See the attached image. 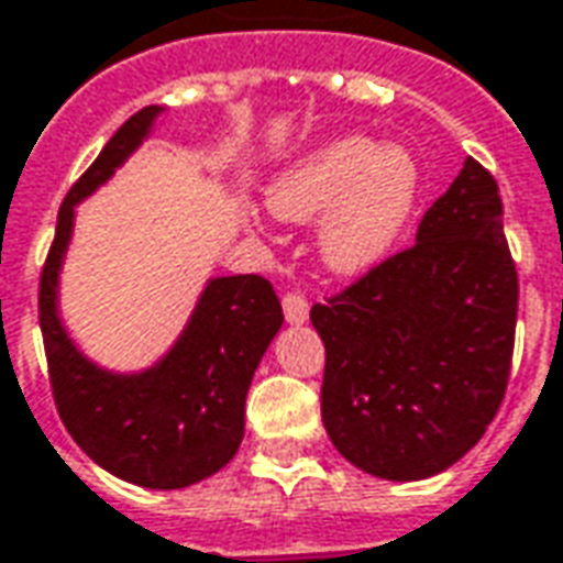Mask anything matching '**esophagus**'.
Masks as SVG:
<instances>
[{
    "mask_svg": "<svg viewBox=\"0 0 563 563\" xmlns=\"http://www.w3.org/2000/svg\"><path fill=\"white\" fill-rule=\"evenodd\" d=\"M282 309H285V319H288V324H303V321L309 319V303H306L300 294H285Z\"/></svg>",
    "mask_w": 563,
    "mask_h": 563,
    "instance_id": "obj_1",
    "label": "esophagus"
}]
</instances>
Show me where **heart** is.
<instances>
[{"label": "heart", "mask_w": 563, "mask_h": 563, "mask_svg": "<svg viewBox=\"0 0 563 563\" xmlns=\"http://www.w3.org/2000/svg\"><path fill=\"white\" fill-rule=\"evenodd\" d=\"M420 189V162L405 146L333 137L278 170L266 186V205L288 223L321 217L324 266L340 275H364L398 247Z\"/></svg>", "instance_id": "b5f03b06"}]
</instances>
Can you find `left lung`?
<instances>
[{
    "label": "left lung",
    "mask_w": 563,
    "mask_h": 563,
    "mask_svg": "<svg viewBox=\"0 0 563 563\" xmlns=\"http://www.w3.org/2000/svg\"><path fill=\"white\" fill-rule=\"evenodd\" d=\"M309 319L333 448L386 482L451 468L496 417L515 349L518 273L494 174L466 158L417 242Z\"/></svg>",
    "instance_id": "8db88e82"
}]
</instances>
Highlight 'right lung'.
<instances>
[{"mask_svg":"<svg viewBox=\"0 0 563 563\" xmlns=\"http://www.w3.org/2000/svg\"><path fill=\"white\" fill-rule=\"evenodd\" d=\"M158 112H134L67 192L38 282V324L54 405L73 441L122 482L180 490L220 472L239 451L244 398L285 316L263 275H223L208 278L177 343L146 371L115 374L73 343L57 312V285L76 205L125 165Z\"/></svg>","mask_w":563,"mask_h":563,"instance_id":"1","label":"right lung"}]
</instances>
